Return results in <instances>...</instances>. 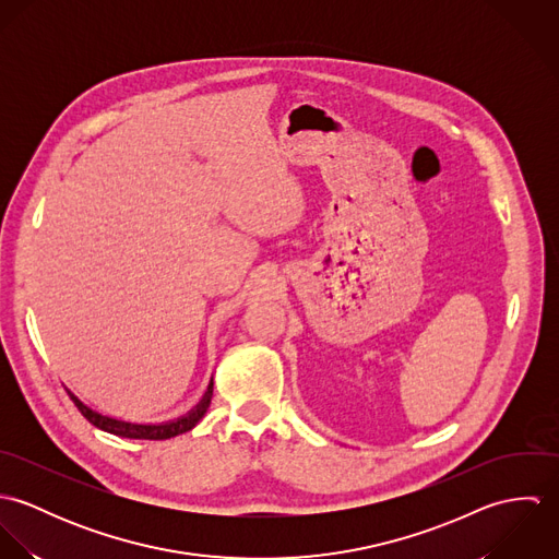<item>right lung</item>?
<instances>
[{
    "label": "right lung",
    "mask_w": 559,
    "mask_h": 559,
    "mask_svg": "<svg viewBox=\"0 0 559 559\" xmlns=\"http://www.w3.org/2000/svg\"><path fill=\"white\" fill-rule=\"evenodd\" d=\"M69 392V390H67ZM71 400L75 402V406L80 408L81 415L96 428L105 430V432H111L116 437H127V439H151V441H159V439H169V437H176V435H182L187 430H191L206 413L209 404H211V396H213V383L209 385V392L206 396L202 399V402L191 411L187 413L185 417H178L174 421H167V424H129V421H120V419H111V417H105L92 408H87L78 396H73L69 392Z\"/></svg>",
    "instance_id": "add662e5"
}]
</instances>
